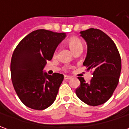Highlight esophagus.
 <instances>
[{"label":"esophagus","mask_w":129,"mask_h":129,"mask_svg":"<svg viewBox=\"0 0 129 129\" xmlns=\"http://www.w3.org/2000/svg\"><path fill=\"white\" fill-rule=\"evenodd\" d=\"M71 78V77L69 76H64V79L65 80H69Z\"/></svg>","instance_id":"34e87169"}]
</instances>
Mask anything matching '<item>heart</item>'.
<instances>
[{"label":"heart","mask_w":129,"mask_h":129,"mask_svg":"<svg viewBox=\"0 0 129 129\" xmlns=\"http://www.w3.org/2000/svg\"><path fill=\"white\" fill-rule=\"evenodd\" d=\"M68 44L70 49L73 52L79 48H83V45L82 42L78 37H73L68 41Z\"/></svg>","instance_id":"b5f03b06"}]
</instances>
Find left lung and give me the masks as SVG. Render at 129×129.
<instances>
[{
  "label": "left lung",
  "mask_w": 129,
  "mask_h": 129,
  "mask_svg": "<svg viewBox=\"0 0 129 129\" xmlns=\"http://www.w3.org/2000/svg\"><path fill=\"white\" fill-rule=\"evenodd\" d=\"M80 33L87 46L83 66L92 71L93 77L88 83L78 77L80 85L76 94L87 105H102L112 97L119 83L121 70L120 54L112 39L101 30L90 28Z\"/></svg>",
  "instance_id": "1"
}]
</instances>
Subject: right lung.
Instances as JSON below:
<instances>
[{
    "label": "right lung",
    "instance_id": "1",
    "mask_svg": "<svg viewBox=\"0 0 129 129\" xmlns=\"http://www.w3.org/2000/svg\"><path fill=\"white\" fill-rule=\"evenodd\" d=\"M66 37V33L37 29L22 39L14 51L10 63L12 82L27 107L43 110L55 101L63 75H48L44 68Z\"/></svg>",
    "mask_w": 129,
    "mask_h": 129
}]
</instances>
